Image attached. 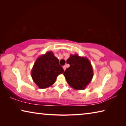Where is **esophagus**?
<instances>
[{
	"instance_id": "1",
	"label": "esophagus",
	"mask_w": 126,
	"mask_h": 126,
	"mask_svg": "<svg viewBox=\"0 0 126 126\" xmlns=\"http://www.w3.org/2000/svg\"><path fill=\"white\" fill-rule=\"evenodd\" d=\"M63 69H64V71H65V70L66 69V66L64 65L63 67Z\"/></svg>"
}]
</instances>
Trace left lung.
<instances>
[{"mask_svg": "<svg viewBox=\"0 0 126 126\" xmlns=\"http://www.w3.org/2000/svg\"><path fill=\"white\" fill-rule=\"evenodd\" d=\"M70 67L64 72L68 84L76 90H83L91 82L93 77V68L87 57L78 54H71L67 60Z\"/></svg>", "mask_w": 126, "mask_h": 126, "instance_id": "left-lung-1", "label": "left lung"}]
</instances>
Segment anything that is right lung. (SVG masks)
Returning a JSON list of instances; mask_svg holds the SVG:
<instances>
[{
    "instance_id": "1",
    "label": "right lung",
    "mask_w": 126,
    "mask_h": 126,
    "mask_svg": "<svg viewBox=\"0 0 126 126\" xmlns=\"http://www.w3.org/2000/svg\"><path fill=\"white\" fill-rule=\"evenodd\" d=\"M64 70L53 52L49 51L37 59L31 71L34 82L39 88L49 87L54 83L57 77Z\"/></svg>"
}]
</instances>
